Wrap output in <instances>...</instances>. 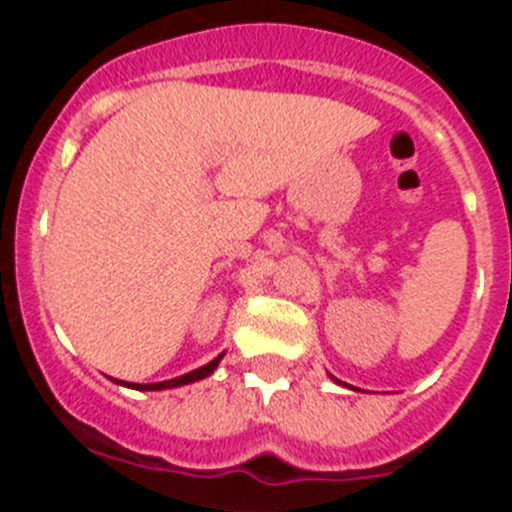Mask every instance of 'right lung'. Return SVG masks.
Returning <instances> with one entry per match:
<instances>
[{"mask_svg":"<svg viewBox=\"0 0 512 512\" xmlns=\"http://www.w3.org/2000/svg\"><path fill=\"white\" fill-rule=\"evenodd\" d=\"M220 359H223V354L217 356V359H212L210 364L200 366V369H194V372H189V374H182V377L169 379V382H156V384H128V387H135V390H169V387H182V384H189V382H197V379L210 377V374L215 372V369H217V364H220Z\"/></svg>","mask_w":512,"mask_h":512,"instance_id":"obj_1","label":"right lung"}]
</instances>
